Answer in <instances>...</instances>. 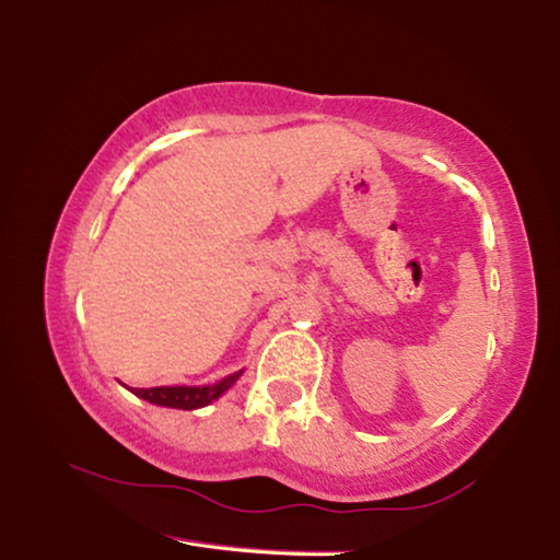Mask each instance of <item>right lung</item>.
Segmentation results:
<instances>
[{"mask_svg": "<svg viewBox=\"0 0 560 560\" xmlns=\"http://www.w3.org/2000/svg\"><path fill=\"white\" fill-rule=\"evenodd\" d=\"M242 373H234L230 377H224V381L214 383V385H202V387H136L138 397H143V400L153 402V405H163V407H177V410H197V407H205L210 405L212 400H217L224 390H230L234 385L236 377Z\"/></svg>", "mask_w": 560, "mask_h": 560, "instance_id": "add662e5", "label": "right lung"}]
</instances>
